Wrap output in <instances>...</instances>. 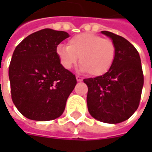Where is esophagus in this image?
<instances>
[{"instance_id": "obj_1", "label": "esophagus", "mask_w": 152, "mask_h": 152, "mask_svg": "<svg viewBox=\"0 0 152 152\" xmlns=\"http://www.w3.org/2000/svg\"><path fill=\"white\" fill-rule=\"evenodd\" d=\"M76 79H77V81H78V82H81V81H83V78H81L80 76H78V75L76 76Z\"/></svg>"}]
</instances>
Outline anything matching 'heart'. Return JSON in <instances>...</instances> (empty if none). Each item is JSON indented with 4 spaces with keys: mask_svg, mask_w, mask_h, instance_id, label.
Returning <instances> with one entry per match:
<instances>
[{
    "mask_svg": "<svg viewBox=\"0 0 152 152\" xmlns=\"http://www.w3.org/2000/svg\"><path fill=\"white\" fill-rule=\"evenodd\" d=\"M56 53L61 65L67 70L76 65L79 57L81 72L91 73L93 76H102L113 65L116 46L111 39L91 33H84L70 39L67 46L59 45Z\"/></svg>",
    "mask_w": 152,
    "mask_h": 152,
    "instance_id": "1",
    "label": "heart"
}]
</instances>
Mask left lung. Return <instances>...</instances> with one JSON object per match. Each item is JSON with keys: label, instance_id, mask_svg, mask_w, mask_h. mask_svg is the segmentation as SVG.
<instances>
[{"label": "left lung", "instance_id": "8db88e82", "mask_svg": "<svg viewBox=\"0 0 152 152\" xmlns=\"http://www.w3.org/2000/svg\"><path fill=\"white\" fill-rule=\"evenodd\" d=\"M116 46V57L107 73L85 79L88 86L87 106L91 116L107 124H119L137 110L144 85L139 52L126 39L102 31Z\"/></svg>", "mask_w": 152, "mask_h": 152}]
</instances>
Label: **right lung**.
Wrapping results in <instances>:
<instances>
[{
	"label": "right lung",
	"mask_w": 152,
	"mask_h": 152,
	"mask_svg": "<svg viewBox=\"0 0 152 152\" xmlns=\"http://www.w3.org/2000/svg\"><path fill=\"white\" fill-rule=\"evenodd\" d=\"M68 37L67 32L45 28L27 36L15 49L9 67L12 99L28 119L50 121L65 110L77 80L61 66L56 49Z\"/></svg>",
	"instance_id": "add662e5"
}]
</instances>
